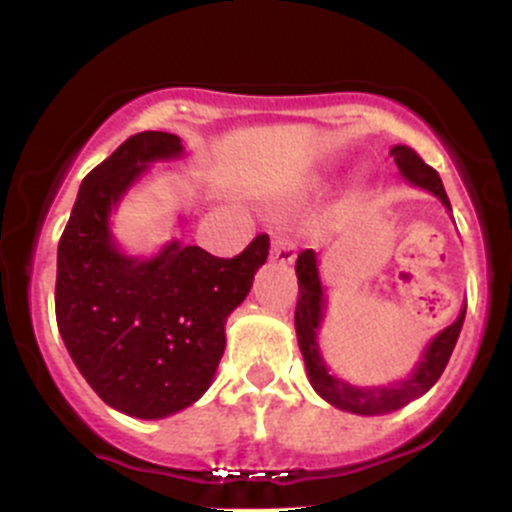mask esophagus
<instances>
[{
  "label": "esophagus",
  "mask_w": 512,
  "mask_h": 512,
  "mask_svg": "<svg viewBox=\"0 0 512 512\" xmlns=\"http://www.w3.org/2000/svg\"><path fill=\"white\" fill-rule=\"evenodd\" d=\"M269 260L277 262V265H294L296 260V247L289 238L284 235H277L272 240V250H269Z\"/></svg>",
  "instance_id": "obj_1"
}]
</instances>
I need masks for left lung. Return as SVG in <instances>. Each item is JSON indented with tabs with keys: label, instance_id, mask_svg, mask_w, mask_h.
<instances>
[{
	"label": "left lung",
	"instance_id": "8db88e82",
	"mask_svg": "<svg viewBox=\"0 0 512 512\" xmlns=\"http://www.w3.org/2000/svg\"><path fill=\"white\" fill-rule=\"evenodd\" d=\"M389 155H393V162H396L398 174L403 177V182L437 196L440 204L445 206V211L449 213V218H452V206H449L440 174L432 170L430 165H425V162L420 160V155L415 153L413 148H408V145H393ZM296 277H299V301H296L294 316L296 338H299V350L303 355V364H306L308 381H311L313 391H316L323 401H328L330 406H335L338 411L367 415L369 418V415H386L398 411V408L408 406L415 398L425 396V393L437 384V379L445 372L449 357H452L459 333H462L466 303L462 306V311H459L457 320H454L452 325H447L445 330H440V333L423 347L415 367L403 376V379L391 381V384L362 386L345 381L342 376L335 374L333 369L328 367V362H325L323 350H320L318 338L320 328H323L325 323V313H328V296H325L323 282H320L316 252H301L299 260H296Z\"/></svg>",
	"mask_w": 512,
	"mask_h": 512
}]
</instances>
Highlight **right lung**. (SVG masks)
<instances>
[{"label":"right lung","mask_w":512,"mask_h":512,"mask_svg":"<svg viewBox=\"0 0 512 512\" xmlns=\"http://www.w3.org/2000/svg\"><path fill=\"white\" fill-rule=\"evenodd\" d=\"M182 155L172 133L128 138L84 177L58 245L60 338L101 401L140 420L184 411L209 391L226 320L269 255L267 235L233 260L177 238L153 255L123 250L111 216L150 167Z\"/></svg>","instance_id":"add662e5"}]
</instances>
